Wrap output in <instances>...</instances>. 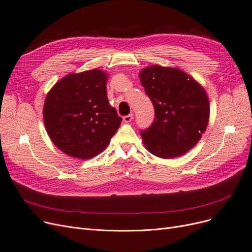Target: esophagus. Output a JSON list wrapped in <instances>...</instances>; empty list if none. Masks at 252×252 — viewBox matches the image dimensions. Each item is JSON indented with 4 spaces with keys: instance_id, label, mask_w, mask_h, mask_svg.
<instances>
[{
    "instance_id": "34e87169",
    "label": "esophagus",
    "mask_w": 252,
    "mask_h": 252,
    "mask_svg": "<svg viewBox=\"0 0 252 252\" xmlns=\"http://www.w3.org/2000/svg\"><path fill=\"white\" fill-rule=\"evenodd\" d=\"M132 119H133V114H129V115L123 117L124 122H126V123H129V122L132 121Z\"/></svg>"
}]
</instances>
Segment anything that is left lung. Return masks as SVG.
I'll use <instances>...</instances> for the list:
<instances>
[{"label":"left lung","instance_id":"1","mask_svg":"<svg viewBox=\"0 0 252 252\" xmlns=\"http://www.w3.org/2000/svg\"><path fill=\"white\" fill-rule=\"evenodd\" d=\"M139 78L155 109L152 125L140 130L146 148L163 159L186 154L200 140L208 124L209 102L204 89L173 67H146Z\"/></svg>","mask_w":252,"mask_h":252}]
</instances>
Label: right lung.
<instances>
[{
  "mask_svg": "<svg viewBox=\"0 0 252 252\" xmlns=\"http://www.w3.org/2000/svg\"><path fill=\"white\" fill-rule=\"evenodd\" d=\"M105 85L103 71L91 69L67 75L47 94L46 130L54 145L70 157L86 160L97 156L121 125Z\"/></svg>",
  "mask_w": 252,
  "mask_h": 252,
  "instance_id": "right-lung-1",
  "label": "right lung"
}]
</instances>
